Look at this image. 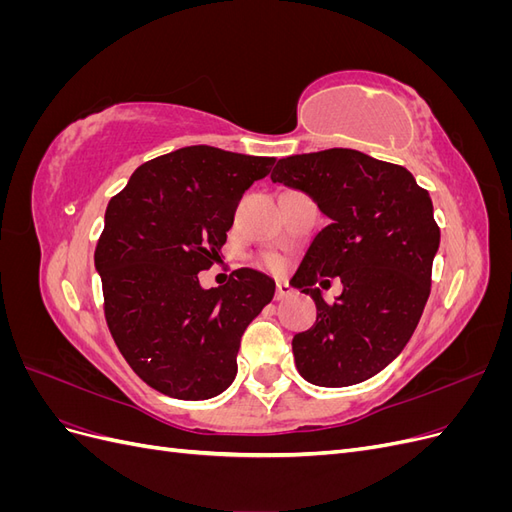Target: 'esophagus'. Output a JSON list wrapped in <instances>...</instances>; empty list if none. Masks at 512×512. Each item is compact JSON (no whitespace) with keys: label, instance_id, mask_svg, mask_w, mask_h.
<instances>
[{"label":"esophagus","instance_id":"1","mask_svg":"<svg viewBox=\"0 0 512 512\" xmlns=\"http://www.w3.org/2000/svg\"><path fill=\"white\" fill-rule=\"evenodd\" d=\"M290 294H292V288L286 282H277V286H275V301H282V299L290 297Z\"/></svg>","mask_w":512,"mask_h":512}]
</instances>
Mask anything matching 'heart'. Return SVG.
Instances as JSON below:
<instances>
[{
	"label": "heart",
	"mask_w": 512,
	"mask_h": 512,
	"mask_svg": "<svg viewBox=\"0 0 512 512\" xmlns=\"http://www.w3.org/2000/svg\"><path fill=\"white\" fill-rule=\"evenodd\" d=\"M265 265H267L269 269H273V271H280V269L284 267V262H282L280 256H267V258H265Z\"/></svg>",
	"instance_id": "obj_1"
}]
</instances>
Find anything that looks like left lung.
Listing matches in <instances>:
<instances>
[{"instance_id":"8db88e82","label":"left lung","mask_w":512,"mask_h":512,"mask_svg":"<svg viewBox=\"0 0 512 512\" xmlns=\"http://www.w3.org/2000/svg\"><path fill=\"white\" fill-rule=\"evenodd\" d=\"M271 179L305 192L331 220L290 280L318 309L314 327L292 339L299 374L331 389L376 376L406 348L429 299L440 247L429 192L404 166L354 149L288 156ZM327 276L345 284L335 304L315 286Z\"/></svg>"}]
</instances>
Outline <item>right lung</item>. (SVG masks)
I'll use <instances>...</instances> for the list:
<instances>
[{
    "label": "right lung",
    "mask_w": 512,
    "mask_h": 512,
    "mask_svg": "<svg viewBox=\"0 0 512 512\" xmlns=\"http://www.w3.org/2000/svg\"><path fill=\"white\" fill-rule=\"evenodd\" d=\"M273 162L183 147L138 166L108 203L94 256L106 324L151 389L198 401L235 380L241 335L271 303L275 282L237 269L226 286L205 290L198 273L220 258L243 192Z\"/></svg>",
    "instance_id": "1"
}]
</instances>
